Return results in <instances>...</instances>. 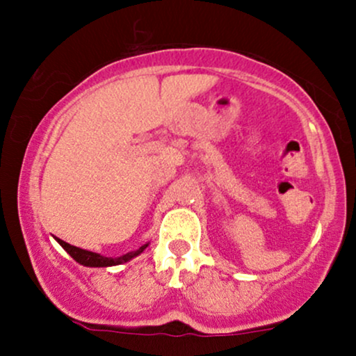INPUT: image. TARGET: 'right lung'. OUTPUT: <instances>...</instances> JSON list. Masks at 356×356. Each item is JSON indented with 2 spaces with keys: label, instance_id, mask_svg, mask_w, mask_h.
Masks as SVG:
<instances>
[{
  "label": "right lung",
  "instance_id": "obj_1",
  "mask_svg": "<svg viewBox=\"0 0 356 356\" xmlns=\"http://www.w3.org/2000/svg\"><path fill=\"white\" fill-rule=\"evenodd\" d=\"M56 241L61 244V248L65 249V251L70 254L73 259L76 261V263L83 264V266H90V268H105V266H115V264H120V263H125V261L132 259V257H136L137 254H140L142 251L147 248V244H144L140 249H137V251L134 252H127V254L120 256V257H105V256H100L97 254V252H92V251H85V249H80L76 246H72V244L65 243V241H61L56 238Z\"/></svg>",
  "mask_w": 356,
  "mask_h": 356
}]
</instances>
